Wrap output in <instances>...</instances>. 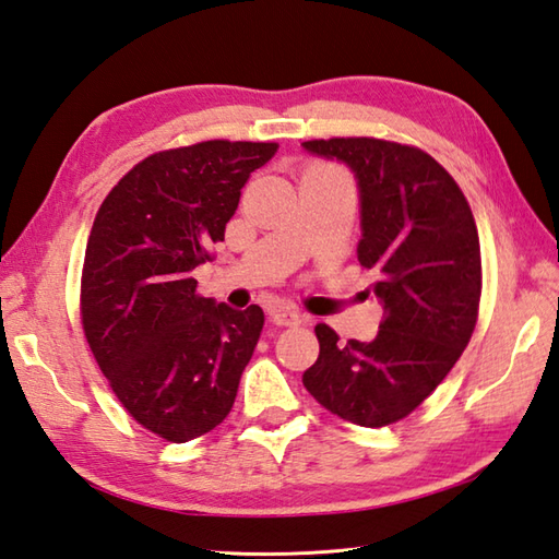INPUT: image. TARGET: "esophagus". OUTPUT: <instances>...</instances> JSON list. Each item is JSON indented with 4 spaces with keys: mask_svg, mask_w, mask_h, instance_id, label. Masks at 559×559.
I'll return each instance as SVG.
<instances>
[{
    "mask_svg": "<svg viewBox=\"0 0 559 559\" xmlns=\"http://www.w3.org/2000/svg\"><path fill=\"white\" fill-rule=\"evenodd\" d=\"M271 322L276 326H293V324L302 322V314L295 310V307L281 305V307H273V310H271Z\"/></svg>",
    "mask_w": 559,
    "mask_h": 559,
    "instance_id": "34e87169",
    "label": "esophagus"
}]
</instances>
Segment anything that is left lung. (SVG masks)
Segmentation results:
<instances>
[{"label":"left lung","instance_id":"obj_1","mask_svg":"<svg viewBox=\"0 0 559 559\" xmlns=\"http://www.w3.org/2000/svg\"><path fill=\"white\" fill-rule=\"evenodd\" d=\"M302 148L358 182V261L384 310L372 341L338 343L317 324L319 358L302 384L338 418L384 427L418 408L468 346L480 302L476 221L454 177L420 148L367 136Z\"/></svg>","mask_w":559,"mask_h":559}]
</instances>
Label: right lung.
<instances>
[{
    "instance_id": "right-lung-1",
    "label": "right lung",
    "mask_w": 559,
    "mask_h": 559,
    "mask_svg": "<svg viewBox=\"0 0 559 559\" xmlns=\"http://www.w3.org/2000/svg\"><path fill=\"white\" fill-rule=\"evenodd\" d=\"M276 151L204 141L153 153L112 187L93 221L83 331L122 406L168 442L225 420L264 326L259 305L233 310L197 295L192 271L225 237L249 175Z\"/></svg>"
}]
</instances>
